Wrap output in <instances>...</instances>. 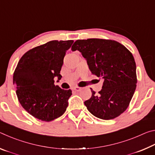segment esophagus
Listing matches in <instances>:
<instances>
[{"label": "esophagus", "instance_id": "34e87169", "mask_svg": "<svg viewBox=\"0 0 155 155\" xmlns=\"http://www.w3.org/2000/svg\"><path fill=\"white\" fill-rule=\"evenodd\" d=\"M73 90L77 91H80L81 90V88L79 87H78V86H76V87H73Z\"/></svg>", "mask_w": 155, "mask_h": 155}]
</instances>
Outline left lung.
<instances>
[{"label": "left lung", "mask_w": 155, "mask_h": 155, "mask_svg": "<svg viewBox=\"0 0 155 155\" xmlns=\"http://www.w3.org/2000/svg\"><path fill=\"white\" fill-rule=\"evenodd\" d=\"M72 51H78L87 60L93 74L103 78L102 90L84 102L91 114L103 120L119 116L129 105L137 86L136 64L133 54L116 41L91 38L78 40Z\"/></svg>", "instance_id": "obj_1"}]
</instances>
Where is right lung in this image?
<instances>
[{
    "label": "right lung",
    "mask_w": 155,
    "mask_h": 155,
    "mask_svg": "<svg viewBox=\"0 0 155 155\" xmlns=\"http://www.w3.org/2000/svg\"><path fill=\"white\" fill-rule=\"evenodd\" d=\"M73 40H52L23 54L13 76L16 95L22 107L34 117L51 122L64 114L72 90L54 85L60 74L65 52Z\"/></svg>",
    "instance_id": "obj_1"
}]
</instances>
